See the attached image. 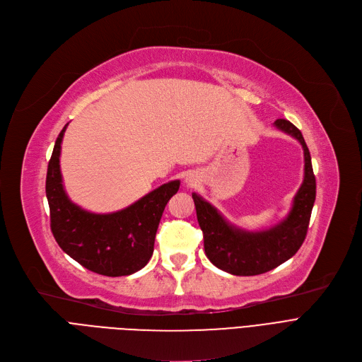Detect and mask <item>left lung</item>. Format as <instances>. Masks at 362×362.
I'll return each mask as SVG.
<instances>
[{"label":"left lung","instance_id":"obj_1","mask_svg":"<svg viewBox=\"0 0 362 362\" xmlns=\"http://www.w3.org/2000/svg\"><path fill=\"white\" fill-rule=\"evenodd\" d=\"M274 124L300 142L305 160L303 182L286 218L272 229L246 232L226 221L210 202L192 194L208 259L217 269L235 276H257L279 267L298 252L307 236L315 201V176L310 151L300 130L289 120L277 119Z\"/></svg>","mask_w":362,"mask_h":362}]
</instances>
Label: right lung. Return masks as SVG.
<instances>
[{"label":"right lung","instance_id":"1","mask_svg":"<svg viewBox=\"0 0 362 362\" xmlns=\"http://www.w3.org/2000/svg\"><path fill=\"white\" fill-rule=\"evenodd\" d=\"M67 124L55 141L47 171L51 232L69 257L93 273L108 277L136 273L154 252L163 211L179 191L180 180L161 185L120 211L89 213L69 199L63 186L60 152Z\"/></svg>","mask_w":362,"mask_h":362}]
</instances>
